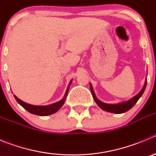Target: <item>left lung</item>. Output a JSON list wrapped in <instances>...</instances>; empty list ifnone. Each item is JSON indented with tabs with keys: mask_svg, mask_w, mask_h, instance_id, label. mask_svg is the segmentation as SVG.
<instances>
[{
	"mask_svg": "<svg viewBox=\"0 0 156 156\" xmlns=\"http://www.w3.org/2000/svg\"><path fill=\"white\" fill-rule=\"evenodd\" d=\"M146 84H147V81H145V83H144V87H143L142 90H140L138 94H137L136 96L131 98L130 100L127 101H125V102L119 103V104H105V103L101 102V101H99L98 99L97 98V97L95 96L94 92L93 90V88H92V85L90 84V91H91L92 96H93L95 102L97 103L98 105L101 108H102L103 110L107 112H112V113H116V114H120L123 113V112H126L128 110H129L130 108L134 105L137 101H138V99L141 97V95L144 93V90H145Z\"/></svg>",
	"mask_w": 156,
	"mask_h": 156,
	"instance_id": "8db88e82",
	"label": "left lung"
}]
</instances>
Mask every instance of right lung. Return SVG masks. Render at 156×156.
<instances>
[{
	"label": "right lung",
	"mask_w": 156,
	"mask_h": 156,
	"mask_svg": "<svg viewBox=\"0 0 156 156\" xmlns=\"http://www.w3.org/2000/svg\"><path fill=\"white\" fill-rule=\"evenodd\" d=\"M70 83H71V82H70L69 84V87L68 88H67V90H66V94H65L64 98H63L61 101H58V102L54 103V104L52 105H44V106L32 105L27 104V103L21 101L20 99L18 98L16 96H15V95H14V96H15V98L16 99L18 103L21 105L23 108H24L25 109H27L29 112H30V113L32 114H34V115H41V116H44V115H51V114L55 113V112H56L58 110L60 109V108H61L62 106L63 105V104H64L66 97H67Z\"/></svg>",
	"instance_id": "add662e5"
}]
</instances>
